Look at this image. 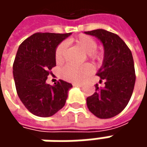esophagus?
I'll use <instances>...</instances> for the list:
<instances>
[{
  "instance_id": "esophagus-1",
  "label": "esophagus",
  "mask_w": 147,
  "mask_h": 147,
  "mask_svg": "<svg viewBox=\"0 0 147 147\" xmlns=\"http://www.w3.org/2000/svg\"><path fill=\"white\" fill-rule=\"evenodd\" d=\"M73 86L74 87H81L82 85L80 83H73Z\"/></svg>"
}]
</instances>
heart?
<instances>
[{
    "label": "heart",
    "instance_id": "1",
    "mask_svg": "<svg viewBox=\"0 0 147 147\" xmlns=\"http://www.w3.org/2000/svg\"><path fill=\"white\" fill-rule=\"evenodd\" d=\"M69 42L75 45L87 55V59L93 63H100L104 59V53L96 50L97 42L96 39L86 34H80L78 37L71 38ZM66 47L65 43H59L55 51V59L57 64H61L65 59ZM92 72V68L88 64L77 66L74 65H66L60 71L61 77L69 82H82Z\"/></svg>",
    "mask_w": 147,
    "mask_h": 147
}]
</instances>
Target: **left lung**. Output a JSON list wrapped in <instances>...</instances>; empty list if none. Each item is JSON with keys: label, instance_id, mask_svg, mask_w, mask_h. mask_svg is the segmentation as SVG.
Listing matches in <instances>:
<instances>
[{"label": "left lung", "instance_id": "8db88e82", "mask_svg": "<svg viewBox=\"0 0 147 147\" xmlns=\"http://www.w3.org/2000/svg\"><path fill=\"white\" fill-rule=\"evenodd\" d=\"M103 43V65L96 75L105 87L95 85L96 92L87 98L89 110L100 119H110L119 115L127 106L136 81L132 52L126 43L115 33L104 29L85 32Z\"/></svg>", "mask_w": 147, "mask_h": 147}]
</instances>
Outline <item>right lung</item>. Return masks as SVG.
Masks as SVG:
<instances>
[{"instance_id": "1", "label": "right lung", "mask_w": 147, "mask_h": 147, "mask_svg": "<svg viewBox=\"0 0 147 147\" xmlns=\"http://www.w3.org/2000/svg\"><path fill=\"white\" fill-rule=\"evenodd\" d=\"M71 34L37 32L20 44L13 64L18 96L34 115L50 117L64 107L73 86L60 80L51 86L46 81L56 65L55 51Z\"/></svg>"}]
</instances>
